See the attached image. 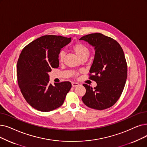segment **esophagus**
Wrapping results in <instances>:
<instances>
[{
    "label": "esophagus",
    "mask_w": 147,
    "mask_h": 147,
    "mask_svg": "<svg viewBox=\"0 0 147 147\" xmlns=\"http://www.w3.org/2000/svg\"><path fill=\"white\" fill-rule=\"evenodd\" d=\"M71 85H72V87H73V88L77 87V86H78L79 85V84H78V83H75V82H73Z\"/></svg>",
    "instance_id": "34e87169"
}]
</instances>
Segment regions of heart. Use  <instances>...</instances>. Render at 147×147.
Here are the masks:
<instances>
[{
  "instance_id": "1",
  "label": "heart",
  "mask_w": 147,
  "mask_h": 147,
  "mask_svg": "<svg viewBox=\"0 0 147 147\" xmlns=\"http://www.w3.org/2000/svg\"><path fill=\"white\" fill-rule=\"evenodd\" d=\"M72 49L76 55L81 60L84 59H86L89 55V53H90V50H89V47L82 42L75 43L72 47ZM65 52L62 51L59 55V60L61 62H63Z\"/></svg>"
}]
</instances>
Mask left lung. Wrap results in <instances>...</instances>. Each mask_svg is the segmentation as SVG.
Instances as JSON below:
<instances>
[{"instance_id": "left-lung-1", "label": "left lung", "mask_w": 147, "mask_h": 147, "mask_svg": "<svg viewBox=\"0 0 147 147\" xmlns=\"http://www.w3.org/2000/svg\"><path fill=\"white\" fill-rule=\"evenodd\" d=\"M79 40L94 47V59L89 70L92 75L89 79L97 83L94 88L83 85L86 93L82 100L92 109H107L118 101L126 82L127 66L123 50L117 41L100 33L84 35Z\"/></svg>"}]
</instances>
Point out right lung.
<instances>
[{
    "label": "right lung",
    "mask_w": 147,
    "mask_h": 147,
    "mask_svg": "<svg viewBox=\"0 0 147 147\" xmlns=\"http://www.w3.org/2000/svg\"><path fill=\"white\" fill-rule=\"evenodd\" d=\"M71 38L44 35L25 47L17 65V80L24 99L34 109L49 112L60 107L71 88L69 82L49 83V73L59 67V54Z\"/></svg>",
    "instance_id": "obj_1"
}]
</instances>
